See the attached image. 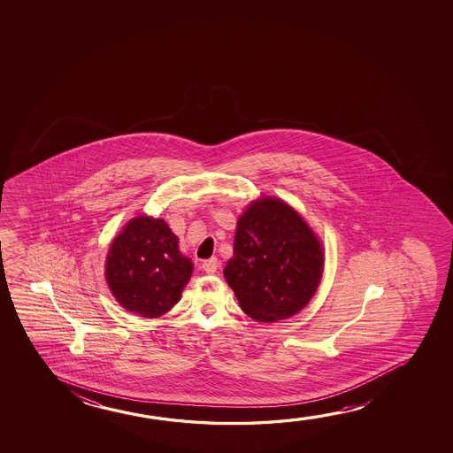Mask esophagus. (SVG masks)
Here are the masks:
<instances>
[{"mask_svg":"<svg viewBox=\"0 0 453 453\" xmlns=\"http://www.w3.org/2000/svg\"><path fill=\"white\" fill-rule=\"evenodd\" d=\"M218 266H219V261L217 258H211V260H205L203 263V269H204L207 273H217Z\"/></svg>","mask_w":453,"mask_h":453,"instance_id":"obj_1","label":"esophagus"}]
</instances>
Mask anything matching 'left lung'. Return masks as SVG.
Wrapping results in <instances>:
<instances>
[{
	"mask_svg": "<svg viewBox=\"0 0 453 453\" xmlns=\"http://www.w3.org/2000/svg\"><path fill=\"white\" fill-rule=\"evenodd\" d=\"M323 252L310 226L275 198L249 205L238 219L234 257L224 277L242 310L258 322H277L303 310L317 291Z\"/></svg>",
	"mask_w": 453,
	"mask_h": 453,
	"instance_id": "1",
	"label": "left lung"
}]
</instances>
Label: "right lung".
<instances>
[{
	"label": "right lung",
	"instance_id": "1",
	"mask_svg": "<svg viewBox=\"0 0 453 453\" xmlns=\"http://www.w3.org/2000/svg\"><path fill=\"white\" fill-rule=\"evenodd\" d=\"M178 242L164 219L139 217L125 226L105 265L106 281L119 303L155 319L180 302L193 265L180 254Z\"/></svg>",
	"mask_w": 453,
	"mask_h": 453
}]
</instances>
